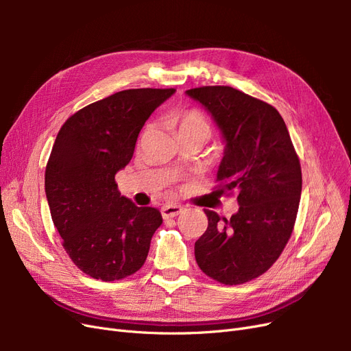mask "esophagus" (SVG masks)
I'll return each instance as SVG.
<instances>
[{"mask_svg": "<svg viewBox=\"0 0 351 351\" xmlns=\"http://www.w3.org/2000/svg\"><path fill=\"white\" fill-rule=\"evenodd\" d=\"M183 206L180 205H165L161 208V214H162V218H174L177 217L178 214H182L183 212Z\"/></svg>", "mask_w": 351, "mask_h": 351, "instance_id": "obj_1", "label": "esophagus"}]
</instances>
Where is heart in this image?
Segmentation results:
<instances>
[{
    "label": "heart",
    "mask_w": 351,
    "mask_h": 351,
    "mask_svg": "<svg viewBox=\"0 0 351 351\" xmlns=\"http://www.w3.org/2000/svg\"><path fill=\"white\" fill-rule=\"evenodd\" d=\"M177 123H178V130L184 129H204L209 132V125L206 120L204 119L199 111H184L177 114Z\"/></svg>",
    "instance_id": "1"
}]
</instances>
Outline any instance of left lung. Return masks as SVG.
Instances as JSON below:
<instances>
[{
	"mask_svg": "<svg viewBox=\"0 0 351 351\" xmlns=\"http://www.w3.org/2000/svg\"><path fill=\"white\" fill-rule=\"evenodd\" d=\"M186 95L210 114L226 143L217 173L221 192L239 193V210L230 219L205 209L208 228L195 243V258L218 282H247L272 267L291 236L302 195L300 161L272 105L230 86Z\"/></svg>",
	"mask_w": 351,
	"mask_h": 351,
	"instance_id": "obj_1",
	"label": "left lung"
}]
</instances>
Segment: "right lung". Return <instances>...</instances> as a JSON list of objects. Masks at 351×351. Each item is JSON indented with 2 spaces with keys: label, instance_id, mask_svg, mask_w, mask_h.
I'll return each mask as SVG.
<instances>
[{
  "label": "right lung",
  "instance_id": "right-lung-1",
  "mask_svg": "<svg viewBox=\"0 0 351 351\" xmlns=\"http://www.w3.org/2000/svg\"><path fill=\"white\" fill-rule=\"evenodd\" d=\"M176 89H127L82 108L62 124L45 169L52 221L80 271L102 281L142 268L162 215L121 196L115 174L134 152L151 114Z\"/></svg>",
  "mask_w": 351,
  "mask_h": 351
}]
</instances>
